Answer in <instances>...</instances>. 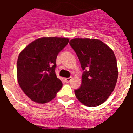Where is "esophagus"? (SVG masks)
Instances as JSON below:
<instances>
[{
    "label": "esophagus",
    "instance_id": "1",
    "mask_svg": "<svg viewBox=\"0 0 133 133\" xmlns=\"http://www.w3.org/2000/svg\"><path fill=\"white\" fill-rule=\"evenodd\" d=\"M72 79V77H69V78H66V79H65V82H66V83H69V82H70Z\"/></svg>",
    "mask_w": 133,
    "mask_h": 133
}]
</instances>
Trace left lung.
Wrapping results in <instances>:
<instances>
[{
  "mask_svg": "<svg viewBox=\"0 0 133 133\" xmlns=\"http://www.w3.org/2000/svg\"><path fill=\"white\" fill-rule=\"evenodd\" d=\"M70 45L83 70L81 85L75 90L76 97L88 107L101 105L113 92L118 78L113 51L98 39L75 38Z\"/></svg>",
  "mask_w": 133,
  "mask_h": 133,
  "instance_id": "8db88e82",
  "label": "left lung"
}]
</instances>
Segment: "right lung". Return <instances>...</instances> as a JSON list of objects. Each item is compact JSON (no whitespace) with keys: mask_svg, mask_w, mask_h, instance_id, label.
Returning a JSON list of instances; mask_svg holds the SVG:
<instances>
[{"mask_svg":"<svg viewBox=\"0 0 133 133\" xmlns=\"http://www.w3.org/2000/svg\"><path fill=\"white\" fill-rule=\"evenodd\" d=\"M69 39L43 37L34 41L19 54L17 61L18 82L32 101L47 103L56 97L63 83L55 73L58 53Z\"/></svg>","mask_w":133,"mask_h":133,"instance_id":"right-lung-1","label":"right lung"}]
</instances>
